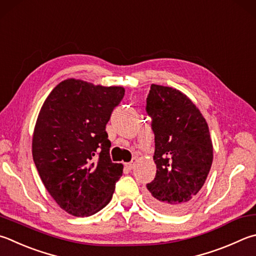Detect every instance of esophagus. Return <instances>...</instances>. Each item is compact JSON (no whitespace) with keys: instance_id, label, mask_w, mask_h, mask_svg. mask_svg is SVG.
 <instances>
[{"instance_id":"esophagus-1","label":"esophagus","mask_w":256,"mask_h":256,"mask_svg":"<svg viewBox=\"0 0 256 256\" xmlns=\"http://www.w3.org/2000/svg\"><path fill=\"white\" fill-rule=\"evenodd\" d=\"M136 162H138V159H136V158H134V159H132L131 162H128V164H126V166H128V169H133L134 166H136Z\"/></svg>"}]
</instances>
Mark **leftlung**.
<instances>
[{"label":"left lung","instance_id":"1","mask_svg":"<svg viewBox=\"0 0 256 256\" xmlns=\"http://www.w3.org/2000/svg\"><path fill=\"white\" fill-rule=\"evenodd\" d=\"M152 118L156 178L146 184L150 205L182 212L194 205L212 164L208 124L196 105L172 87L152 84L146 98Z\"/></svg>","mask_w":256,"mask_h":256}]
</instances>
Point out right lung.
Wrapping results in <instances>:
<instances>
[{"label": "right lung", "mask_w": 256, "mask_h": 256, "mask_svg": "<svg viewBox=\"0 0 256 256\" xmlns=\"http://www.w3.org/2000/svg\"><path fill=\"white\" fill-rule=\"evenodd\" d=\"M124 92L120 86L70 78L51 90L40 110L32 156L50 196L72 216L103 209L123 174V164L110 160L105 128Z\"/></svg>", "instance_id": "obj_1"}]
</instances>
